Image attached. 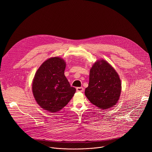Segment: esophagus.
<instances>
[{
    "label": "esophagus",
    "mask_w": 152,
    "mask_h": 152,
    "mask_svg": "<svg viewBox=\"0 0 152 152\" xmlns=\"http://www.w3.org/2000/svg\"><path fill=\"white\" fill-rule=\"evenodd\" d=\"M83 87H77L76 88V91L78 92H82L83 91Z\"/></svg>",
    "instance_id": "34e87169"
}]
</instances>
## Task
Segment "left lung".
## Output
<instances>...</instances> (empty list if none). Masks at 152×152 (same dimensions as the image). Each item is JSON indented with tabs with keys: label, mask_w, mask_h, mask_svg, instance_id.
I'll use <instances>...</instances> for the list:
<instances>
[{
	"label": "left lung",
	"mask_w": 152,
	"mask_h": 152,
	"mask_svg": "<svg viewBox=\"0 0 152 152\" xmlns=\"http://www.w3.org/2000/svg\"><path fill=\"white\" fill-rule=\"evenodd\" d=\"M121 91V80L115 69L103 59L96 62L90 70L88 86L85 91L90 102L100 109H109L117 103Z\"/></svg>",
	"instance_id": "obj_1"
}]
</instances>
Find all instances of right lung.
Masks as SVG:
<instances>
[{
	"label": "right lung",
	"mask_w": 152,
	"mask_h": 152,
	"mask_svg": "<svg viewBox=\"0 0 152 152\" xmlns=\"http://www.w3.org/2000/svg\"><path fill=\"white\" fill-rule=\"evenodd\" d=\"M66 64L59 57L43 62L37 70L32 82V92L37 103L51 113L66 106L76 92L64 75Z\"/></svg>",
	"instance_id": "right-lung-1"
}]
</instances>
